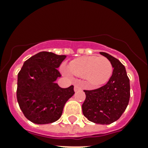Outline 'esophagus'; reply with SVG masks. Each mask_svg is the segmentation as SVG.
<instances>
[{
	"instance_id": "obj_1",
	"label": "esophagus",
	"mask_w": 148,
	"mask_h": 148,
	"mask_svg": "<svg viewBox=\"0 0 148 148\" xmlns=\"http://www.w3.org/2000/svg\"><path fill=\"white\" fill-rule=\"evenodd\" d=\"M82 90V88L79 84H76V85L74 86V91L77 92V91H80V90Z\"/></svg>"
}]
</instances>
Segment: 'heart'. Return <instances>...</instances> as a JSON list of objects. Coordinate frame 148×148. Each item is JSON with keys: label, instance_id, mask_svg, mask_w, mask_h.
<instances>
[{"label": "heart", "instance_id": "b5f03b06", "mask_svg": "<svg viewBox=\"0 0 148 148\" xmlns=\"http://www.w3.org/2000/svg\"><path fill=\"white\" fill-rule=\"evenodd\" d=\"M69 68L74 75L85 77L92 87H98L108 82L113 72L110 60L98 56L77 58L71 62Z\"/></svg>", "mask_w": 148, "mask_h": 148}]
</instances>
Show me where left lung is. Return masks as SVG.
<instances>
[{
  "label": "left lung",
  "instance_id": "left-lung-1",
  "mask_svg": "<svg viewBox=\"0 0 148 148\" xmlns=\"http://www.w3.org/2000/svg\"><path fill=\"white\" fill-rule=\"evenodd\" d=\"M112 64V75L108 83L95 90H84L83 114L90 121L110 124L118 120L126 110L130 100V80L124 65L110 54L100 52Z\"/></svg>",
  "mask_w": 148,
  "mask_h": 148
}]
</instances>
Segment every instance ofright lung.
I'll return each instance as SVG.
<instances>
[{"instance_id":"add662e5","label":"right lung","mask_w":148,"mask_h":148,"mask_svg":"<svg viewBox=\"0 0 148 148\" xmlns=\"http://www.w3.org/2000/svg\"><path fill=\"white\" fill-rule=\"evenodd\" d=\"M65 55L42 51L24 62L17 75V99L27 119L45 124L58 121L65 103L74 94V86L62 88L54 81Z\"/></svg>"}]
</instances>
